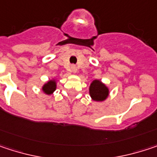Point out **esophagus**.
<instances>
[{"instance_id":"34e87169","label":"esophagus","mask_w":157,"mask_h":157,"mask_svg":"<svg viewBox=\"0 0 157 157\" xmlns=\"http://www.w3.org/2000/svg\"><path fill=\"white\" fill-rule=\"evenodd\" d=\"M71 71H72V73L76 74V73H77V67H76L75 65H73L72 68H71Z\"/></svg>"}]
</instances>
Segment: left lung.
Here are the masks:
<instances>
[{
	"label": "left lung",
	"mask_w": 157,
	"mask_h": 157,
	"mask_svg": "<svg viewBox=\"0 0 157 157\" xmlns=\"http://www.w3.org/2000/svg\"><path fill=\"white\" fill-rule=\"evenodd\" d=\"M89 94L93 101L101 102L107 100L109 95V89L101 80L95 79L90 84Z\"/></svg>",
	"instance_id": "left-lung-1"
}]
</instances>
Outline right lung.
<instances>
[{
	"label": "right lung",
	"instance_id": "right-lung-1",
	"mask_svg": "<svg viewBox=\"0 0 157 157\" xmlns=\"http://www.w3.org/2000/svg\"><path fill=\"white\" fill-rule=\"evenodd\" d=\"M57 86V80L56 78H52L45 82L42 86V92L46 95H51L56 90Z\"/></svg>",
	"mask_w": 157,
	"mask_h": 157
}]
</instances>
